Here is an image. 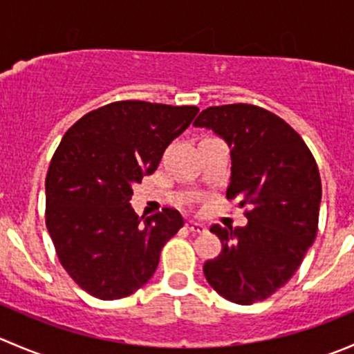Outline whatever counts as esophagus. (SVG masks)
I'll return each instance as SVG.
<instances>
[{
    "mask_svg": "<svg viewBox=\"0 0 354 354\" xmlns=\"http://www.w3.org/2000/svg\"><path fill=\"white\" fill-rule=\"evenodd\" d=\"M187 230L192 231V233H205L207 227L203 226V224L195 223V221H190V223H187Z\"/></svg>",
    "mask_w": 354,
    "mask_h": 354,
    "instance_id": "34e87169",
    "label": "esophagus"
}]
</instances>
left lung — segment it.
I'll list each match as a JSON object with an SVG mask.
<instances>
[{
    "label": "left lung",
    "mask_w": 354,
    "mask_h": 354,
    "mask_svg": "<svg viewBox=\"0 0 354 354\" xmlns=\"http://www.w3.org/2000/svg\"><path fill=\"white\" fill-rule=\"evenodd\" d=\"M194 127L230 145L226 198L248 207L246 226H210L223 248L203 263L205 279L233 303L262 301L291 279L315 241L322 198L315 157L283 118L259 106H212Z\"/></svg>",
    "instance_id": "obj_1"
}]
</instances>
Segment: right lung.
<instances>
[{"label": "right lung", "mask_w": 354, "mask_h": 354, "mask_svg": "<svg viewBox=\"0 0 354 354\" xmlns=\"http://www.w3.org/2000/svg\"><path fill=\"white\" fill-rule=\"evenodd\" d=\"M197 106L118 101L82 116L46 176V226L71 279L99 299H120L154 276L160 250L183 227L174 209L138 217L133 183L152 174Z\"/></svg>", "instance_id": "right-lung-1"}]
</instances>
